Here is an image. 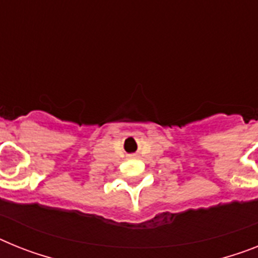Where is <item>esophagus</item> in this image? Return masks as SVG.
I'll return each instance as SVG.
<instances>
[{
  "label": "esophagus",
  "mask_w": 258,
  "mask_h": 258,
  "mask_svg": "<svg viewBox=\"0 0 258 258\" xmlns=\"http://www.w3.org/2000/svg\"><path fill=\"white\" fill-rule=\"evenodd\" d=\"M131 156H134V155H131Z\"/></svg>",
  "instance_id": "esophagus-1"
}]
</instances>
